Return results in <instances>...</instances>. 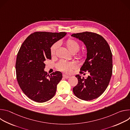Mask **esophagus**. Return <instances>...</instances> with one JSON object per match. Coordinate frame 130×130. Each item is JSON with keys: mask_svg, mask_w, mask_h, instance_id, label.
I'll use <instances>...</instances> for the list:
<instances>
[{"mask_svg": "<svg viewBox=\"0 0 130 130\" xmlns=\"http://www.w3.org/2000/svg\"><path fill=\"white\" fill-rule=\"evenodd\" d=\"M63 77L64 78H65V79H68V78L70 77V76H67V75H63Z\"/></svg>", "mask_w": 130, "mask_h": 130, "instance_id": "34e87169", "label": "esophagus"}]
</instances>
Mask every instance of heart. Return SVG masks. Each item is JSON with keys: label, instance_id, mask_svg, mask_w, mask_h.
<instances>
[{"label": "heart", "instance_id": "1", "mask_svg": "<svg viewBox=\"0 0 130 130\" xmlns=\"http://www.w3.org/2000/svg\"><path fill=\"white\" fill-rule=\"evenodd\" d=\"M65 44L69 50V51L72 53H76L80 48V43L76 40L73 39H68L65 42ZM59 44L58 42L53 43L50 48V54L53 56L54 55L56 51L59 47ZM87 56V52L86 50H82L78 52L76 55L75 58L80 61H84ZM76 65L75 63L68 62L65 61H60L57 64V68L58 70L64 72L66 73H69L71 72V70L75 68Z\"/></svg>", "mask_w": 130, "mask_h": 130}]
</instances>
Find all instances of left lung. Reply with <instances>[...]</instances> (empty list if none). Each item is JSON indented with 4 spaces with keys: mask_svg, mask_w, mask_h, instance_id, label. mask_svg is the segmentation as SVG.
Listing matches in <instances>:
<instances>
[{
    "mask_svg": "<svg viewBox=\"0 0 130 130\" xmlns=\"http://www.w3.org/2000/svg\"><path fill=\"white\" fill-rule=\"evenodd\" d=\"M84 42L87 48V58L80 73L88 71L86 79L76 75L78 83L73 92L78 98L91 100L100 96L107 87L113 71L112 53L103 37L96 33L83 32L71 35Z\"/></svg>",
    "mask_w": 130,
    "mask_h": 130,
    "instance_id": "left-lung-1",
    "label": "left lung"
}]
</instances>
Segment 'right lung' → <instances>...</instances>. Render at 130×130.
Segmentation results:
<instances>
[{
  "instance_id": "obj_1",
  "label": "right lung",
  "mask_w": 130,
  "mask_h": 130,
  "mask_svg": "<svg viewBox=\"0 0 130 130\" xmlns=\"http://www.w3.org/2000/svg\"><path fill=\"white\" fill-rule=\"evenodd\" d=\"M66 33L35 32L28 36L18 52L16 79L24 93L34 101L45 102L55 95L62 74L55 71L47 75L44 62L51 59V46Z\"/></svg>"
}]
</instances>
